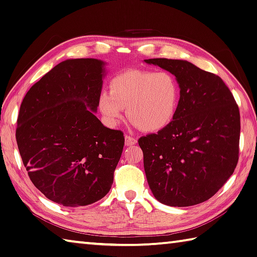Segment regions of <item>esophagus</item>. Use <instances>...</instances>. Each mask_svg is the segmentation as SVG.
Returning <instances> with one entry per match:
<instances>
[{
	"instance_id": "1",
	"label": "esophagus",
	"mask_w": 257,
	"mask_h": 257,
	"mask_svg": "<svg viewBox=\"0 0 257 257\" xmlns=\"http://www.w3.org/2000/svg\"><path fill=\"white\" fill-rule=\"evenodd\" d=\"M136 143H138V140H136V139L132 138V136H128V135L125 136V144H126L127 146L134 145V144H136Z\"/></svg>"
}]
</instances>
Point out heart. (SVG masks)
<instances>
[{"label":"heart","instance_id":"b5f03b06","mask_svg":"<svg viewBox=\"0 0 257 257\" xmlns=\"http://www.w3.org/2000/svg\"><path fill=\"white\" fill-rule=\"evenodd\" d=\"M179 83L171 73L128 70L114 76L109 93H99V112L109 125H116L126 115L144 132H158L174 119L179 106Z\"/></svg>","mask_w":257,"mask_h":257}]
</instances>
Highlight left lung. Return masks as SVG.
I'll list each match as a JSON object with an SVG mask.
<instances>
[{
  "label": "left lung",
  "instance_id": "1",
  "mask_svg": "<svg viewBox=\"0 0 257 257\" xmlns=\"http://www.w3.org/2000/svg\"><path fill=\"white\" fill-rule=\"evenodd\" d=\"M175 76L180 101L171 124L139 140L156 200L170 206L207 201L233 174L238 161L239 111L219 76L184 60L150 59Z\"/></svg>",
  "mask_w": 257,
  "mask_h": 257
}]
</instances>
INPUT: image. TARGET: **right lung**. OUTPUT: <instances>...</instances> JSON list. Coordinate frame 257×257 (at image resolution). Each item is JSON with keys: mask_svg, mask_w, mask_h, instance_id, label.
I'll return each instance as SVG.
<instances>
[{"mask_svg": "<svg viewBox=\"0 0 257 257\" xmlns=\"http://www.w3.org/2000/svg\"><path fill=\"white\" fill-rule=\"evenodd\" d=\"M105 62L59 63L26 93L17 142L34 186L63 206H85L105 196L121 159L124 136L95 116Z\"/></svg>", "mask_w": 257, "mask_h": 257, "instance_id": "add662e5", "label": "right lung"}]
</instances>
